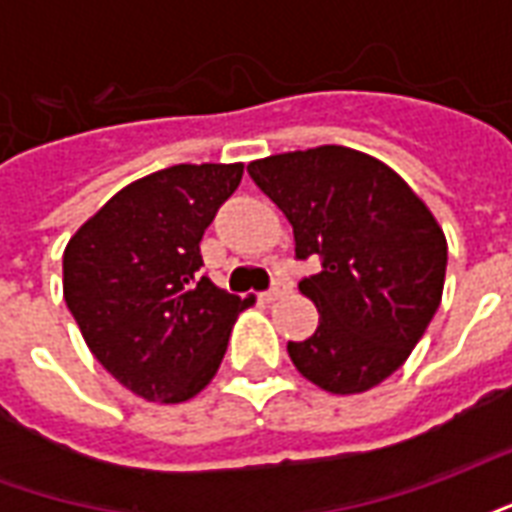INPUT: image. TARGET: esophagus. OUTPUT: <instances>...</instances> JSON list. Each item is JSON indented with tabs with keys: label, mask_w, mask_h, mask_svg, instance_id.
<instances>
[{
	"label": "esophagus",
	"mask_w": 512,
	"mask_h": 512,
	"mask_svg": "<svg viewBox=\"0 0 512 512\" xmlns=\"http://www.w3.org/2000/svg\"><path fill=\"white\" fill-rule=\"evenodd\" d=\"M285 285H274V288L271 290H266V293H260V301H266V304H271V301H277V299H282V296H285Z\"/></svg>",
	"instance_id": "1"
}]
</instances>
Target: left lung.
Segmentation results:
<instances>
[{"label":"left lung","mask_w":512,"mask_h":512,"mask_svg":"<svg viewBox=\"0 0 512 512\" xmlns=\"http://www.w3.org/2000/svg\"><path fill=\"white\" fill-rule=\"evenodd\" d=\"M246 172L293 227L296 257H321L299 290L318 329L288 343L301 376L359 395L403 365L441 304L447 238L384 161L343 145L257 158Z\"/></svg>","instance_id":"8db88e82"}]
</instances>
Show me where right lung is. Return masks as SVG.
<instances>
[{
    "instance_id": "right-lung-1",
    "label": "right lung",
    "mask_w": 512,
    "mask_h": 512,
    "mask_svg": "<svg viewBox=\"0 0 512 512\" xmlns=\"http://www.w3.org/2000/svg\"><path fill=\"white\" fill-rule=\"evenodd\" d=\"M244 164H175L128 183L71 235L62 293L106 373L147 403L200 395L255 304L200 277V241Z\"/></svg>"
}]
</instances>
